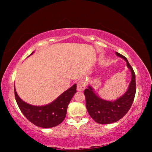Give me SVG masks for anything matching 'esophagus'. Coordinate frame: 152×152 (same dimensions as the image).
<instances>
[{"instance_id":"esophagus-1","label":"esophagus","mask_w":152,"mask_h":152,"mask_svg":"<svg viewBox=\"0 0 152 152\" xmlns=\"http://www.w3.org/2000/svg\"><path fill=\"white\" fill-rule=\"evenodd\" d=\"M86 88V81L84 80H80L77 82V90L78 91H83Z\"/></svg>"}]
</instances>
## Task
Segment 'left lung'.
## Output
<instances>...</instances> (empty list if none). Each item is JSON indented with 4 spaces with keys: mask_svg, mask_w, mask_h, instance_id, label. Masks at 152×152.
Wrapping results in <instances>:
<instances>
[{
    "mask_svg": "<svg viewBox=\"0 0 152 152\" xmlns=\"http://www.w3.org/2000/svg\"><path fill=\"white\" fill-rule=\"evenodd\" d=\"M116 55L126 61L127 68L132 73V80L125 93L115 101H111L100 98L90 85L84 92L86 97V109L90 116L95 122L102 125L118 121L124 117L132 107L135 95V74L133 68L125 56L118 52H116Z\"/></svg>",
    "mask_w": 152,
    "mask_h": 152,
    "instance_id": "left-lung-1",
    "label": "left lung"
}]
</instances>
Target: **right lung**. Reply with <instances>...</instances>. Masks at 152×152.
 <instances>
[{"label":"right lung","instance_id":"add662e5","mask_svg":"<svg viewBox=\"0 0 152 152\" xmlns=\"http://www.w3.org/2000/svg\"><path fill=\"white\" fill-rule=\"evenodd\" d=\"M33 53V52L29 56ZM76 92V84H75L51 103L43 106H35L20 99L15 87V99L20 111L33 124L43 128L56 127L63 121L66 115L67 108Z\"/></svg>","mask_w":152,"mask_h":152}]
</instances>
